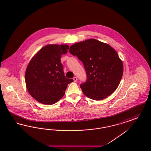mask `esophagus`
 Masks as SVG:
<instances>
[{
  "mask_svg": "<svg viewBox=\"0 0 151 151\" xmlns=\"http://www.w3.org/2000/svg\"><path fill=\"white\" fill-rule=\"evenodd\" d=\"M73 81H74V82H76L77 80H78V79H77L76 77H74V78H73Z\"/></svg>",
  "mask_w": 151,
  "mask_h": 151,
  "instance_id": "1",
  "label": "esophagus"
}]
</instances>
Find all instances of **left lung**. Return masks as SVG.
Segmentation results:
<instances>
[{"label": "left lung", "mask_w": 151, "mask_h": 151, "mask_svg": "<svg viewBox=\"0 0 151 151\" xmlns=\"http://www.w3.org/2000/svg\"><path fill=\"white\" fill-rule=\"evenodd\" d=\"M69 51L85 67L87 79L80 86L86 97L102 100L115 91L122 79L123 65L111 46L91 38L74 43Z\"/></svg>", "instance_id": "8db88e82"}]
</instances>
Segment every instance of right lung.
Returning <instances> with one entry per match:
<instances>
[{
	"mask_svg": "<svg viewBox=\"0 0 151 151\" xmlns=\"http://www.w3.org/2000/svg\"><path fill=\"white\" fill-rule=\"evenodd\" d=\"M68 48L67 45H47L29 62L25 75L26 86L31 96L39 102L56 103L65 95L68 84L73 81L65 78L60 61Z\"/></svg>",
	"mask_w": 151,
	"mask_h": 151,
	"instance_id": "1",
	"label": "right lung"
}]
</instances>
